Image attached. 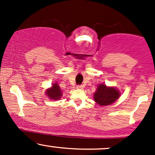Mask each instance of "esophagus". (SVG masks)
<instances>
[{
	"instance_id": "esophagus-1",
	"label": "esophagus",
	"mask_w": 155,
	"mask_h": 155,
	"mask_svg": "<svg viewBox=\"0 0 155 155\" xmlns=\"http://www.w3.org/2000/svg\"><path fill=\"white\" fill-rule=\"evenodd\" d=\"M84 87L81 86V85H78L77 87H76V89H78V90H81V89H83Z\"/></svg>"
}]
</instances>
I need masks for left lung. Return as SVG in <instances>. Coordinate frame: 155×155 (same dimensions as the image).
I'll return each mask as SVG.
<instances>
[{
    "label": "left lung",
    "instance_id": "obj_1",
    "mask_svg": "<svg viewBox=\"0 0 155 155\" xmlns=\"http://www.w3.org/2000/svg\"><path fill=\"white\" fill-rule=\"evenodd\" d=\"M93 95L94 101L99 106H105L116 102L120 97L121 92L114 87H108L105 84H101Z\"/></svg>",
    "mask_w": 155,
    "mask_h": 155
}]
</instances>
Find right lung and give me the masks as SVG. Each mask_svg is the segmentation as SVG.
<instances>
[{
    "label": "right lung",
    "mask_w": 155,
    "mask_h": 155,
    "mask_svg": "<svg viewBox=\"0 0 155 155\" xmlns=\"http://www.w3.org/2000/svg\"><path fill=\"white\" fill-rule=\"evenodd\" d=\"M45 95L47 96L48 98L51 99V100L58 101L62 97L63 92H62V90L60 89L58 84L54 82L51 84V87L46 90Z\"/></svg>",
    "instance_id": "right-lung-1"
}]
</instances>
